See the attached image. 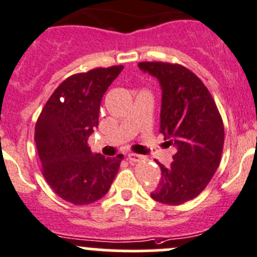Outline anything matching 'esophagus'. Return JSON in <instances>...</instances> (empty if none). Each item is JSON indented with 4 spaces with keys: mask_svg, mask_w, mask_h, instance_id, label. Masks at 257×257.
<instances>
[{
    "mask_svg": "<svg viewBox=\"0 0 257 257\" xmlns=\"http://www.w3.org/2000/svg\"><path fill=\"white\" fill-rule=\"evenodd\" d=\"M144 157L143 155H139V154H133V153H131V154H128V160L132 163H138L141 162V160H143Z\"/></svg>",
    "mask_w": 257,
    "mask_h": 257,
    "instance_id": "obj_1",
    "label": "esophagus"
}]
</instances>
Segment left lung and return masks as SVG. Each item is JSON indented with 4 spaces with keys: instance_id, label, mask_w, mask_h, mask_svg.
<instances>
[{
    "instance_id": "8db88e82",
    "label": "left lung",
    "mask_w": 257,
    "mask_h": 257,
    "mask_svg": "<svg viewBox=\"0 0 257 257\" xmlns=\"http://www.w3.org/2000/svg\"><path fill=\"white\" fill-rule=\"evenodd\" d=\"M138 67L162 87L159 132L177 149L169 168L159 163L162 178L150 196L180 205L196 198L219 168L222 119L208 88L188 68L163 62H141Z\"/></svg>"
}]
</instances>
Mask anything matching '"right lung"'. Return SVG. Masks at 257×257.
<instances>
[{"instance_id": "obj_1", "label": "right lung", "mask_w": 257, "mask_h": 257, "mask_svg": "<svg viewBox=\"0 0 257 257\" xmlns=\"http://www.w3.org/2000/svg\"><path fill=\"white\" fill-rule=\"evenodd\" d=\"M123 68H95L68 77L54 90L36 123L43 177L59 198L74 205L103 198L123 160L121 154H93L88 147V138L98 128L103 95Z\"/></svg>"}]
</instances>
